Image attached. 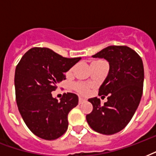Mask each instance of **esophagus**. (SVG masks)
<instances>
[{"label":"esophagus","mask_w":156,"mask_h":156,"mask_svg":"<svg viewBox=\"0 0 156 156\" xmlns=\"http://www.w3.org/2000/svg\"><path fill=\"white\" fill-rule=\"evenodd\" d=\"M84 102H85V99H83V98H82V97L78 98V104H83Z\"/></svg>","instance_id":"esophagus-1"}]
</instances>
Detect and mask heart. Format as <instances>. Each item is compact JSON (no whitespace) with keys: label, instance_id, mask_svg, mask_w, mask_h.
I'll return each mask as SVG.
<instances>
[{"label":"heart","instance_id":"1","mask_svg":"<svg viewBox=\"0 0 156 156\" xmlns=\"http://www.w3.org/2000/svg\"><path fill=\"white\" fill-rule=\"evenodd\" d=\"M104 61H93L92 64L94 63H100V62H102ZM72 87L76 90V91H78V93H81V94H87L89 92V90H90V85L89 84H87V83H73V86H72Z\"/></svg>","mask_w":156,"mask_h":156}]
</instances>
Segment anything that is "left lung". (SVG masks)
Here are the masks:
<instances>
[{
    "instance_id": "obj_1",
    "label": "left lung",
    "mask_w": 156,
    "mask_h": 156,
    "mask_svg": "<svg viewBox=\"0 0 156 156\" xmlns=\"http://www.w3.org/2000/svg\"><path fill=\"white\" fill-rule=\"evenodd\" d=\"M92 56L109 62L108 74L99 89V95H108V101L101 105L97 97L89 99L93 110L86 118L93 130L114 134L128 125L139 105L144 81L143 61L127 46H108Z\"/></svg>"
}]
</instances>
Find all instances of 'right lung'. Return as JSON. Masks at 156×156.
Segmentation results:
<instances>
[{"mask_svg":"<svg viewBox=\"0 0 156 156\" xmlns=\"http://www.w3.org/2000/svg\"><path fill=\"white\" fill-rule=\"evenodd\" d=\"M81 57L66 58L47 48H32L16 66V102L23 121L35 135L45 140L60 138L68 129V114L78 105L73 93L52 97L56 83Z\"/></svg>","mask_w":156,"mask_h":156,"instance_id":"1","label":"right lung"}]
</instances>
